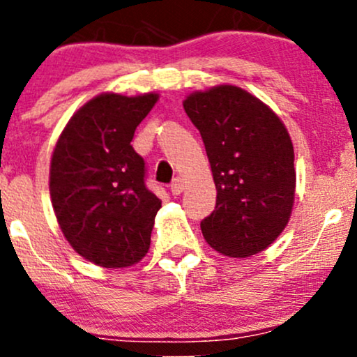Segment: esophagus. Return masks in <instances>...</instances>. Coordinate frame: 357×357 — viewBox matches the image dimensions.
Instances as JSON below:
<instances>
[{"instance_id": "1", "label": "esophagus", "mask_w": 357, "mask_h": 357, "mask_svg": "<svg viewBox=\"0 0 357 357\" xmlns=\"http://www.w3.org/2000/svg\"><path fill=\"white\" fill-rule=\"evenodd\" d=\"M169 190H171V192H173V195H181V192L184 191V181H183V179L181 178L173 179Z\"/></svg>"}]
</instances>
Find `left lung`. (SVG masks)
Instances as JSON below:
<instances>
[{
	"instance_id": "left-lung-1",
	"label": "left lung",
	"mask_w": 357,
	"mask_h": 357,
	"mask_svg": "<svg viewBox=\"0 0 357 357\" xmlns=\"http://www.w3.org/2000/svg\"><path fill=\"white\" fill-rule=\"evenodd\" d=\"M202 134L216 186V206L202 221L218 253L247 258L277 240L296 196L294 146L268 105L235 85H216L183 102Z\"/></svg>"
}]
</instances>
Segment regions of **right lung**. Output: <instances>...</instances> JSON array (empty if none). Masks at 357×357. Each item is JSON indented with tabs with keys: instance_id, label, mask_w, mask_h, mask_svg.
<instances>
[{
	"instance_id": "right-lung-1",
	"label": "right lung",
	"mask_w": 357,
	"mask_h": 357,
	"mask_svg": "<svg viewBox=\"0 0 357 357\" xmlns=\"http://www.w3.org/2000/svg\"><path fill=\"white\" fill-rule=\"evenodd\" d=\"M158 99L100 93L73 114L53 149L56 221L72 248L100 267H130L149 250L161 199L146 188L144 159L130 141Z\"/></svg>"
}]
</instances>
